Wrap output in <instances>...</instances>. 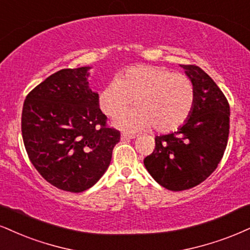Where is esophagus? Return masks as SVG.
<instances>
[{"label":"esophagus","instance_id":"esophagus-1","mask_svg":"<svg viewBox=\"0 0 250 250\" xmlns=\"http://www.w3.org/2000/svg\"><path fill=\"white\" fill-rule=\"evenodd\" d=\"M134 135H130V134H125L123 133L122 135H120V139H122V141H127V140H132L134 139Z\"/></svg>","mask_w":250,"mask_h":250}]
</instances>
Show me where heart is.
<instances>
[{"instance_id": "b5f03b06", "label": "heart", "mask_w": 250, "mask_h": 250, "mask_svg": "<svg viewBox=\"0 0 250 250\" xmlns=\"http://www.w3.org/2000/svg\"><path fill=\"white\" fill-rule=\"evenodd\" d=\"M196 91L191 80L182 74L156 66L126 69L101 91L98 104L109 117L130 106L135 109L113 120V126L126 132H140L154 126L158 132L178 130L195 106Z\"/></svg>"}]
</instances>
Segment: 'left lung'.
<instances>
[{
    "label": "left lung",
    "instance_id": "8db88e82",
    "mask_svg": "<svg viewBox=\"0 0 250 250\" xmlns=\"http://www.w3.org/2000/svg\"><path fill=\"white\" fill-rule=\"evenodd\" d=\"M180 66L195 85V106L177 131L155 138V149L144 160L150 176L171 191L188 190L210 176L229 133V105L223 91L199 67Z\"/></svg>",
    "mask_w": 250,
    "mask_h": 250
}]
</instances>
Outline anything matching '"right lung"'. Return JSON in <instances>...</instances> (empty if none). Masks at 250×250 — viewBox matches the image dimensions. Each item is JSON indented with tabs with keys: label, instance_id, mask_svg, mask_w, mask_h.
Masks as SVG:
<instances>
[{
	"label": "right lung",
	"instance_id": "right-lung-1",
	"mask_svg": "<svg viewBox=\"0 0 250 250\" xmlns=\"http://www.w3.org/2000/svg\"><path fill=\"white\" fill-rule=\"evenodd\" d=\"M91 67L61 69L27 95L21 134L30 161L52 186L82 192L109 168L120 133L106 124L98 94L89 87Z\"/></svg>",
	"mask_w": 250,
	"mask_h": 250
}]
</instances>
